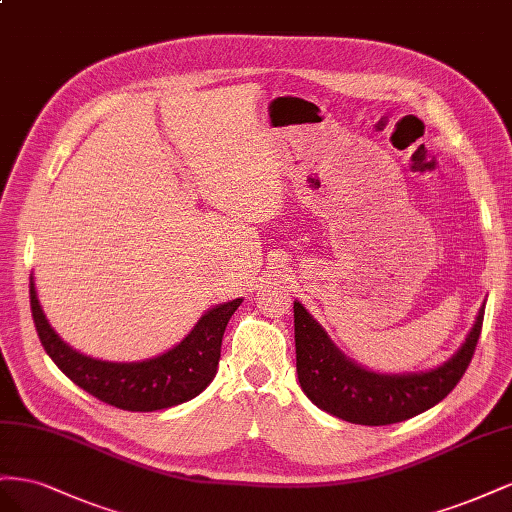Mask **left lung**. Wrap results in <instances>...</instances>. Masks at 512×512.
<instances>
[{
	"label": "left lung",
	"instance_id": "1",
	"mask_svg": "<svg viewBox=\"0 0 512 512\" xmlns=\"http://www.w3.org/2000/svg\"><path fill=\"white\" fill-rule=\"evenodd\" d=\"M485 304L461 347L440 367L416 373H375L347 358L328 332L296 300V371L298 382L319 410L354 425H394L431 410L459 384L483 328Z\"/></svg>",
	"mask_w": 512,
	"mask_h": 512
}]
</instances>
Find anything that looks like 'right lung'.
Instances as JSON below:
<instances>
[{
  "label": "right lung",
  "instance_id": "add662e5",
  "mask_svg": "<svg viewBox=\"0 0 512 512\" xmlns=\"http://www.w3.org/2000/svg\"><path fill=\"white\" fill-rule=\"evenodd\" d=\"M29 304L42 347L66 377L102 403L128 412H156L191 401L208 388L221 360L227 321L242 298L216 304L199 317L178 345L139 362L98 360L62 341L42 311L34 276L29 279Z\"/></svg>",
  "mask_w": 512,
  "mask_h": 512
}]
</instances>
